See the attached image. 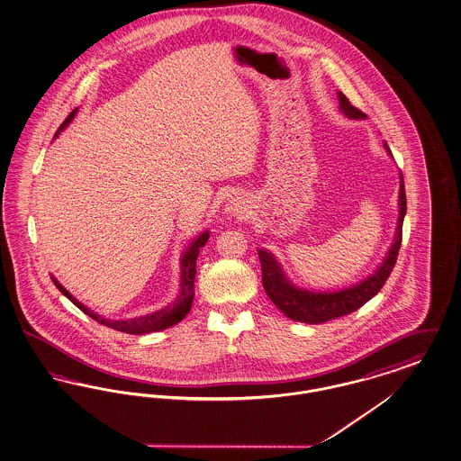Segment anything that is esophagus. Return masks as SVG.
<instances>
[{"mask_svg":"<svg viewBox=\"0 0 461 461\" xmlns=\"http://www.w3.org/2000/svg\"><path fill=\"white\" fill-rule=\"evenodd\" d=\"M224 212L233 218H243L247 212V205L239 197H231L224 205Z\"/></svg>","mask_w":461,"mask_h":461,"instance_id":"esophagus-1","label":"esophagus"}]
</instances>
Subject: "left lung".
<instances>
[{"label": "left lung", "instance_id": "1", "mask_svg": "<svg viewBox=\"0 0 461 461\" xmlns=\"http://www.w3.org/2000/svg\"><path fill=\"white\" fill-rule=\"evenodd\" d=\"M339 99V110L343 111L351 120H364L367 114L364 111L355 108L348 101V97L343 93H338ZM387 149V146H386ZM391 154V150L387 149ZM406 212V194L403 176L400 186V218L396 226L394 241L387 252L386 258L379 266V269L364 279L362 283L332 294H312L309 290H300L294 286L279 267L276 258L267 250H258L260 267H262V286L266 290L271 302L276 305L281 312L292 321L307 322V324H321L326 321H331L336 317L355 312L364 303H367L372 296L377 295L381 288L384 286L387 277L391 275L398 252L402 247V230H403V218Z\"/></svg>", "mask_w": 461, "mask_h": 461}]
</instances>
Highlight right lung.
Instances as JSON below:
<instances>
[{
	"instance_id": "add662e5",
	"label": "right lung",
	"mask_w": 461,
	"mask_h": 461,
	"mask_svg": "<svg viewBox=\"0 0 461 461\" xmlns=\"http://www.w3.org/2000/svg\"><path fill=\"white\" fill-rule=\"evenodd\" d=\"M75 111L68 114V118L63 122V125L59 127V130L65 129L72 122ZM207 240H209V231H203L185 250L182 260H180L182 262V281H180V295L176 296V300L171 305L165 307V309H161L158 312L149 313V315H142V317H133V319H127V321H110V319H104L103 315H97L91 309H87L86 305H82L77 298L70 295L56 281L55 277H51V279H53L56 288L63 295L67 296L68 300H72L74 305H77L82 312L87 313L89 317H93L95 322H99L103 326H108L111 330L127 332V334H148V332L161 331V330H166L169 326L178 324L185 315L190 312V307H192V302H194V281H195V273H197L195 271V262H197V256H199V252H201V249L205 245Z\"/></svg>"
}]
</instances>
